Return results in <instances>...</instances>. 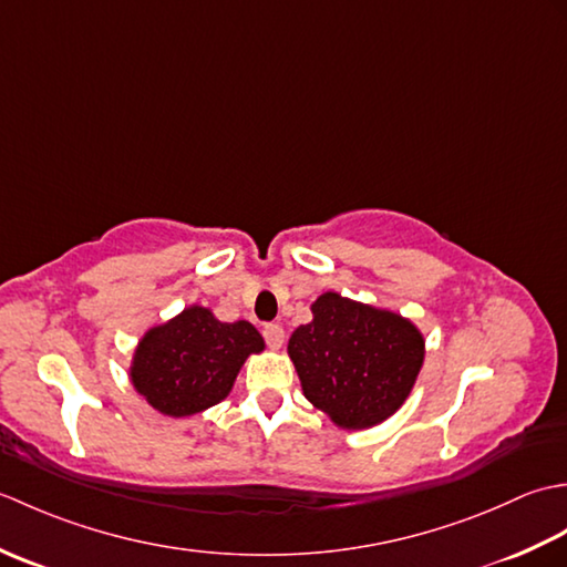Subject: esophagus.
<instances>
[{"instance_id":"34e87169","label":"esophagus","mask_w":567,"mask_h":567,"mask_svg":"<svg viewBox=\"0 0 567 567\" xmlns=\"http://www.w3.org/2000/svg\"><path fill=\"white\" fill-rule=\"evenodd\" d=\"M262 339L268 341L270 348H280L282 341H285V329L280 327V323H265Z\"/></svg>"}]
</instances>
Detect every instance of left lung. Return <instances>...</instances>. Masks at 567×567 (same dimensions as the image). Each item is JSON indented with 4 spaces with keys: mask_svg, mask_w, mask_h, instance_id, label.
I'll use <instances>...</instances> for the list:
<instances>
[{
    "mask_svg": "<svg viewBox=\"0 0 567 567\" xmlns=\"http://www.w3.org/2000/svg\"><path fill=\"white\" fill-rule=\"evenodd\" d=\"M311 315L287 346L307 400L343 429H368L392 416L424 363V339L414 323L336 292L321 295Z\"/></svg>",
    "mask_w": 567,
    "mask_h": 567,
    "instance_id": "obj_1",
    "label": "left lung"
}]
</instances>
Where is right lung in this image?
<instances>
[{"label":"right lung","instance_id":"1","mask_svg":"<svg viewBox=\"0 0 567 567\" xmlns=\"http://www.w3.org/2000/svg\"><path fill=\"white\" fill-rule=\"evenodd\" d=\"M260 351L262 336L248 321L224 323L209 309L189 307L143 336L131 382L158 412L192 416L219 404L244 360Z\"/></svg>","mask_w":567,"mask_h":567}]
</instances>
